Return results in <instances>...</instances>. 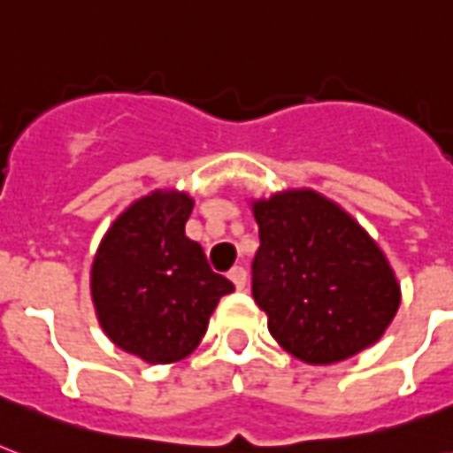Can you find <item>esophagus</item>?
<instances>
[{
	"label": "esophagus",
	"instance_id": "esophagus-1",
	"mask_svg": "<svg viewBox=\"0 0 453 453\" xmlns=\"http://www.w3.org/2000/svg\"><path fill=\"white\" fill-rule=\"evenodd\" d=\"M227 277L233 280V284L237 289H244V287H247V270L242 268V265H234V268L227 273Z\"/></svg>",
	"mask_w": 453,
	"mask_h": 453
}]
</instances>
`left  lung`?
I'll use <instances>...</instances> for the list:
<instances>
[{
	"label": "left lung",
	"mask_w": 453,
	"mask_h": 453,
	"mask_svg": "<svg viewBox=\"0 0 453 453\" xmlns=\"http://www.w3.org/2000/svg\"><path fill=\"white\" fill-rule=\"evenodd\" d=\"M261 247L251 294L284 350L334 365L376 343L400 308V284L376 242L312 190L254 204Z\"/></svg>",
	"instance_id": "obj_1"
}]
</instances>
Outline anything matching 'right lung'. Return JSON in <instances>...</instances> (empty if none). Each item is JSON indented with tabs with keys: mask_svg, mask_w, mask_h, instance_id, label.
Returning a JSON list of instances; mask_svg holds the SVG:
<instances>
[{
	"mask_svg": "<svg viewBox=\"0 0 453 453\" xmlns=\"http://www.w3.org/2000/svg\"><path fill=\"white\" fill-rule=\"evenodd\" d=\"M192 199L157 190L131 204L101 242L91 296L103 331L124 352L166 365L188 357L234 284L185 237Z\"/></svg>",
	"mask_w": 453,
	"mask_h": 453,
	"instance_id": "right-lung-1",
	"label": "right lung"
}]
</instances>
